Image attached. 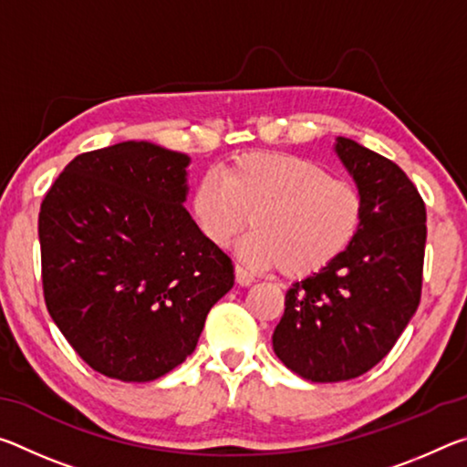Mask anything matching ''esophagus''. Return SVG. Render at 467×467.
Here are the masks:
<instances>
[{
    "mask_svg": "<svg viewBox=\"0 0 467 467\" xmlns=\"http://www.w3.org/2000/svg\"><path fill=\"white\" fill-rule=\"evenodd\" d=\"M234 280L239 286H251V284L255 282V278H253V275L241 265H234Z\"/></svg>",
    "mask_w": 467,
    "mask_h": 467,
    "instance_id": "obj_1",
    "label": "esophagus"
}]
</instances>
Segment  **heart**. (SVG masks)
Returning a JSON list of instances; mask_svg holds the SVG:
<instances>
[{
  "label": "heart",
  "mask_w": 467,
  "mask_h": 467,
  "mask_svg": "<svg viewBox=\"0 0 467 467\" xmlns=\"http://www.w3.org/2000/svg\"><path fill=\"white\" fill-rule=\"evenodd\" d=\"M195 231L223 249L249 223L241 255L257 267L305 278L334 264L362 226V197L350 181L290 152H244L202 177L189 195Z\"/></svg>",
  "instance_id": "obj_1"
}]
</instances>
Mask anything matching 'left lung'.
Here are the masks:
<instances>
[{
    "instance_id": "obj_1",
    "label": "left lung",
    "mask_w": 467,
    "mask_h": 467,
    "mask_svg": "<svg viewBox=\"0 0 467 467\" xmlns=\"http://www.w3.org/2000/svg\"><path fill=\"white\" fill-rule=\"evenodd\" d=\"M334 150L362 197L358 236L334 264L295 282L274 352L315 383L360 377L383 360L420 303L426 208L389 158L354 140Z\"/></svg>"
}]
</instances>
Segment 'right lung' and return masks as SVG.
<instances>
[{"instance_id":"obj_1","label":"right lung","mask_w":467,"mask_h":467,"mask_svg":"<svg viewBox=\"0 0 467 467\" xmlns=\"http://www.w3.org/2000/svg\"><path fill=\"white\" fill-rule=\"evenodd\" d=\"M192 158L152 141L76 156L38 214L45 303L100 375L146 383L195 350L234 284L185 210Z\"/></svg>"}]
</instances>
